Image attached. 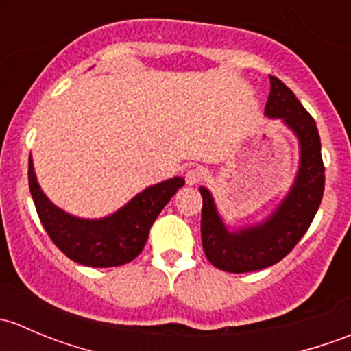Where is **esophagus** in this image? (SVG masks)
Listing matches in <instances>:
<instances>
[{
  "label": "esophagus",
  "instance_id": "34e87169",
  "mask_svg": "<svg viewBox=\"0 0 351 351\" xmlns=\"http://www.w3.org/2000/svg\"><path fill=\"white\" fill-rule=\"evenodd\" d=\"M202 171L198 168H190L189 171L185 173V182L186 185H197V183L202 182Z\"/></svg>",
  "mask_w": 351,
  "mask_h": 351
}]
</instances>
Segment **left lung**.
I'll use <instances>...</instances> for the list:
<instances>
[{"label":"left lung","mask_w":351,"mask_h":351,"mask_svg":"<svg viewBox=\"0 0 351 351\" xmlns=\"http://www.w3.org/2000/svg\"><path fill=\"white\" fill-rule=\"evenodd\" d=\"M265 113L282 119L300 143V168L295 183L280 207L267 222L238 232H228L210 192L202 186V246L207 260L219 270L246 274L284 260L309 229L324 193V162L319 132L311 113L293 91L278 77L270 76Z\"/></svg>","instance_id":"1"}]
</instances>
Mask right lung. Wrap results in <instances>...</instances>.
I'll return each mask as SVG.
<instances>
[{
    "instance_id": "add662e5",
    "label": "right lung",
    "mask_w": 351,
    "mask_h": 351,
    "mask_svg": "<svg viewBox=\"0 0 351 351\" xmlns=\"http://www.w3.org/2000/svg\"><path fill=\"white\" fill-rule=\"evenodd\" d=\"M183 185L185 180L180 176L166 180L134 197L110 217L86 221L51 204L35 180L32 159L28 161V186L42 226L69 260L86 267L108 268L132 261L144 250L159 212Z\"/></svg>"
}]
</instances>
